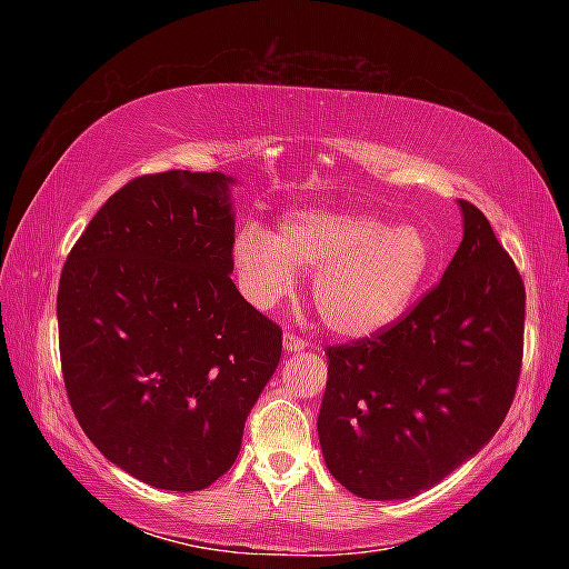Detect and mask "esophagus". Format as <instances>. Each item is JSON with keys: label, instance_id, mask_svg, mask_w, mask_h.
<instances>
[{"label": "esophagus", "instance_id": "obj_1", "mask_svg": "<svg viewBox=\"0 0 569 569\" xmlns=\"http://www.w3.org/2000/svg\"><path fill=\"white\" fill-rule=\"evenodd\" d=\"M308 347V342L303 340V337H298V335H293V332H286L283 335V349L286 352H303V349Z\"/></svg>", "mask_w": 569, "mask_h": 569}]
</instances>
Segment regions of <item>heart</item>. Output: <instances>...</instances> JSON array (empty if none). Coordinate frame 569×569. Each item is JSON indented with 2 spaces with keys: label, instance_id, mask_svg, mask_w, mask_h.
<instances>
[{
  "label": "heart",
  "instance_id": "obj_1",
  "mask_svg": "<svg viewBox=\"0 0 569 569\" xmlns=\"http://www.w3.org/2000/svg\"><path fill=\"white\" fill-rule=\"evenodd\" d=\"M232 259L241 291L257 308L281 303L296 291L300 269H316L312 303L322 322L337 335L369 337L413 306L438 253L416 224L306 210L288 217L278 234L259 224L241 227Z\"/></svg>",
  "mask_w": 569,
  "mask_h": 569
}]
</instances>
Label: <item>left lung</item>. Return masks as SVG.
<instances>
[{"mask_svg": "<svg viewBox=\"0 0 569 569\" xmlns=\"http://www.w3.org/2000/svg\"><path fill=\"white\" fill-rule=\"evenodd\" d=\"M442 281L391 328L328 352L325 465L361 499H410L485 447L513 403L526 288L481 210Z\"/></svg>", "mask_w": 569, "mask_h": 569, "instance_id": "8db88e82", "label": "left lung"}]
</instances>
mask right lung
Segmentation results:
<instances>
[{
  "label": "right lung",
  "mask_w": 569,
  "mask_h": 569,
  "mask_svg": "<svg viewBox=\"0 0 569 569\" xmlns=\"http://www.w3.org/2000/svg\"><path fill=\"white\" fill-rule=\"evenodd\" d=\"M232 186L217 171L134 178L60 273L72 413L112 465L156 489L200 491L234 465L281 359V328L229 278Z\"/></svg>",
  "instance_id": "obj_1"
}]
</instances>
